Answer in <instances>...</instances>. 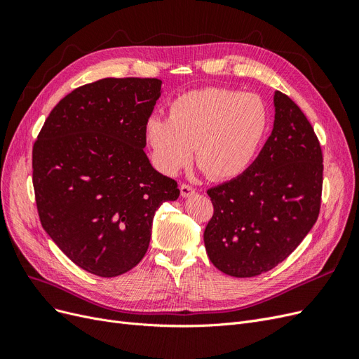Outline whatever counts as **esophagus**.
Listing matches in <instances>:
<instances>
[{
  "mask_svg": "<svg viewBox=\"0 0 359 359\" xmlns=\"http://www.w3.org/2000/svg\"><path fill=\"white\" fill-rule=\"evenodd\" d=\"M180 190H181L182 198H190V196H193L194 193H196V190H194L191 186H189V184H182Z\"/></svg>",
  "mask_w": 359,
  "mask_h": 359,
  "instance_id": "34e87169",
  "label": "esophagus"
}]
</instances>
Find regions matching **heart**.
Listing matches in <instances>:
<instances>
[{
	"mask_svg": "<svg viewBox=\"0 0 359 359\" xmlns=\"http://www.w3.org/2000/svg\"><path fill=\"white\" fill-rule=\"evenodd\" d=\"M268 130V111L255 94L203 88L180 95L169 118L153 115L145 140L154 166L175 177L194 158L211 180H232L252 165Z\"/></svg>",
	"mask_w": 359,
	"mask_h": 359,
	"instance_id": "b5f03b06",
	"label": "heart"
}]
</instances>
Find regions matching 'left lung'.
Here are the masks:
<instances>
[{"mask_svg":"<svg viewBox=\"0 0 359 359\" xmlns=\"http://www.w3.org/2000/svg\"><path fill=\"white\" fill-rule=\"evenodd\" d=\"M274 126L244 173L212 187L214 214L203 232L212 265L232 277L273 269L316 223L322 194V149L306 115L274 93Z\"/></svg>","mask_w":359,"mask_h":359,"instance_id":"1","label":"left lung"}]
</instances>
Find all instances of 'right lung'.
<instances>
[{"label": "right lung", "instance_id": "obj_1", "mask_svg": "<svg viewBox=\"0 0 359 359\" xmlns=\"http://www.w3.org/2000/svg\"><path fill=\"white\" fill-rule=\"evenodd\" d=\"M160 79L106 78L53 107L32 148V184L43 229L61 252L99 277H116L145 256L158 206L177 182L145 154V124Z\"/></svg>", "mask_w": 359, "mask_h": 359}]
</instances>
